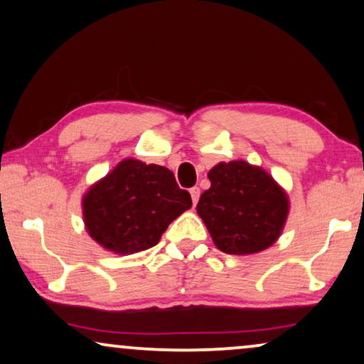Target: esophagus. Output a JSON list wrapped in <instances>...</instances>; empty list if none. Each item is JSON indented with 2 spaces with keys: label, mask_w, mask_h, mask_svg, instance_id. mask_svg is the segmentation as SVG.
I'll use <instances>...</instances> for the list:
<instances>
[{
  "label": "esophagus",
  "mask_w": 364,
  "mask_h": 364,
  "mask_svg": "<svg viewBox=\"0 0 364 364\" xmlns=\"http://www.w3.org/2000/svg\"><path fill=\"white\" fill-rule=\"evenodd\" d=\"M190 195H191V201H193V205H196L198 200H200V188H198V186H193L191 190H190Z\"/></svg>",
  "instance_id": "34e87169"
}]
</instances>
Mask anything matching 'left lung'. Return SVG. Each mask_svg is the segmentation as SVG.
<instances>
[{
	"instance_id": "obj_1",
	"label": "left lung",
	"mask_w": 364,
	"mask_h": 364,
	"mask_svg": "<svg viewBox=\"0 0 364 364\" xmlns=\"http://www.w3.org/2000/svg\"><path fill=\"white\" fill-rule=\"evenodd\" d=\"M208 178L211 186L201 195L196 211L218 250L255 255L279 238L289 201L264 169L238 159L218 163Z\"/></svg>"
}]
</instances>
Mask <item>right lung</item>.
Instances as JSON below:
<instances>
[{
    "label": "right lung",
    "instance_id": "1",
    "mask_svg": "<svg viewBox=\"0 0 364 364\" xmlns=\"http://www.w3.org/2000/svg\"><path fill=\"white\" fill-rule=\"evenodd\" d=\"M81 205L96 243L114 255H133L158 245L193 203L168 168L126 158L86 191Z\"/></svg>",
    "mask_w": 364,
    "mask_h": 364
}]
</instances>
